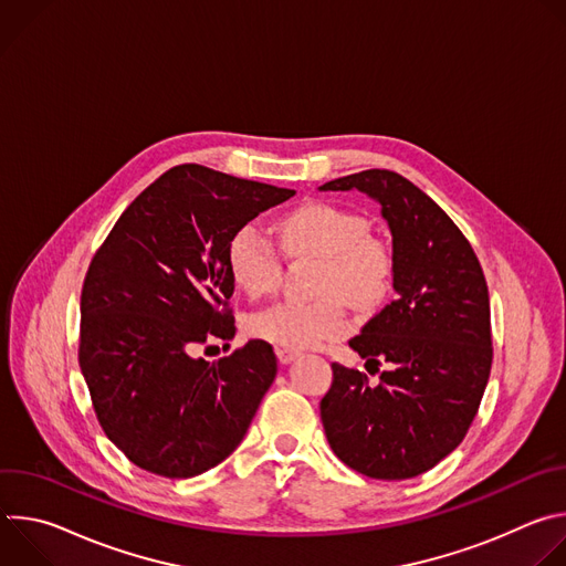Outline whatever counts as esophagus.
I'll list each match as a JSON object with an SVG mask.
<instances>
[{"label": "esophagus", "mask_w": 566, "mask_h": 566, "mask_svg": "<svg viewBox=\"0 0 566 566\" xmlns=\"http://www.w3.org/2000/svg\"><path fill=\"white\" fill-rule=\"evenodd\" d=\"M275 354H277V358H280L282 365H289V363H293V360L300 356L295 349H286V347H277Z\"/></svg>", "instance_id": "obj_1"}]
</instances>
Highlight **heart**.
<instances>
[{"instance_id":"1","label":"heart","mask_w":566,"mask_h":566,"mask_svg":"<svg viewBox=\"0 0 566 566\" xmlns=\"http://www.w3.org/2000/svg\"><path fill=\"white\" fill-rule=\"evenodd\" d=\"M289 258L322 260L315 302H277L249 319L253 336L286 347L311 349L347 334V302L374 306L385 300L394 277V255L380 237L367 232L363 214L334 203H304L277 223ZM228 269L237 286L251 297L277 291L282 258L271 239L253 223L234 230L228 241Z\"/></svg>"}]
</instances>
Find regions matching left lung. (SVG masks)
Listing matches in <instances>:
<instances>
[{
  "label": "left lung",
  "mask_w": 566,
  "mask_h": 566,
  "mask_svg": "<svg viewBox=\"0 0 566 566\" xmlns=\"http://www.w3.org/2000/svg\"><path fill=\"white\" fill-rule=\"evenodd\" d=\"M380 203L391 232L394 291L349 347L389 363L380 382L332 365L319 419L336 457L371 479H410L465 437L493 363L491 302L479 260L454 221L412 181L389 170L334 179Z\"/></svg>",
  "instance_id": "8db88e82"
}]
</instances>
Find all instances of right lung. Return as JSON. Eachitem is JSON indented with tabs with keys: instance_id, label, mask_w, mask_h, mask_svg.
Instances as JSON below:
<instances>
[{
	"instance_id": "obj_1",
	"label": "right lung",
	"mask_w": 566,
	"mask_h": 566,
	"mask_svg": "<svg viewBox=\"0 0 566 566\" xmlns=\"http://www.w3.org/2000/svg\"><path fill=\"white\" fill-rule=\"evenodd\" d=\"M293 195L177 166L127 206L94 255L77 360L105 434L138 468L197 476L244 439L277 374L273 347L249 340L217 363L195 354L234 336L230 237Z\"/></svg>"
}]
</instances>
